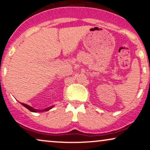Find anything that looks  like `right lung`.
Segmentation results:
<instances>
[{"instance_id":"right-lung-1","label":"right lung","mask_w":150,"mask_h":150,"mask_svg":"<svg viewBox=\"0 0 150 150\" xmlns=\"http://www.w3.org/2000/svg\"><path fill=\"white\" fill-rule=\"evenodd\" d=\"M21 104L23 105V106H25V108H27L28 110H29L31 112H43V111H48L49 110L51 109L52 108V106L51 107H49V108H47L45 109H43V110H38V109H34L33 108H32L31 106H29V105H27L25 104V103H21Z\"/></svg>"}]
</instances>
